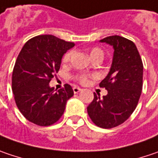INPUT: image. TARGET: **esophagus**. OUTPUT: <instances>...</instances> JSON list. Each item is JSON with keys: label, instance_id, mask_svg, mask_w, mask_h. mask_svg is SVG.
<instances>
[{"label": "esophagus", "instance_id": "34e87169", "mask_svg": "<svg viewBox=\"0 0 158 158\" xmlns=\"http://www.w3.org/2000/svg\"><path fill=\"white\" fill-rule=\"evenodd\" d=\"M79 91H81V88H79V87H73V92H74L75 94L79 93Z\"/></svg>", "mask_w": 158, "mask_h": 158}]
</instances>
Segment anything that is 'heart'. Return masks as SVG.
<instances>
[{"label":"heart","instance_id":"1","mask_svg":"<svg viewBox=\"0 0 158 158\" xmlns=\"http://www.w3.org/2000/svg\"><path fill=\"white\" fill-rule=\"evenodd\" d=\"M89 55L90 57L92 58V60H96V59H103L104 58V51L99 48V47H92L90 50H89ZM72 56V51H68L66 52L62 58H61V61L62 63H68L70 61V58ZM88 78L89 76L88 75H86V74H79L75 77V79L77 81H79L80 84H86L88 82Z\"/></svg>","mask_w":158,"mask_h":158}]
</instances>
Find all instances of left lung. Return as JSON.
<instances>
[{
  "mask_svg": "<svg viewBox=\"0 0 158 158\" xmlns=\"http://www.w3.org/2000/svg\"><path fill=\"white\" fill-rule=\"evenodd\" d=\"M100 42L114 49L111 70L99 84L108 93L103 98L94 93L88 114L97 126L111 129L123 123L138 106L143 86V63L134 43L125 37L115 35Z\"/></svg>",
  "mask_w": 158,
  "mask_h": 158,
  "instance_id": "obj_1",
  "label": "left lung"
}]
</instances>
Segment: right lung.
Listing matches in <instances>:
<instances>
[{
    "mask_svg": "<svg viewBox=\"0 0 158 158\" xmlns=\"http://www.w3.org/2000/svg\"><path fill=\"white\" fill-rule=\"evenodd\" d=\"M75 45L52 35H37L24 44L12 72V91L23 116L39 126L59 121L67 101L73 96L69 84L58 92L49 87L60 70L62 55Z\"/></svg>",
    "mask_w": 158,
    "mask_h": 158,
    "instance_id": "right-lung-1",
    "label": "right lung"
}]
</instances>
